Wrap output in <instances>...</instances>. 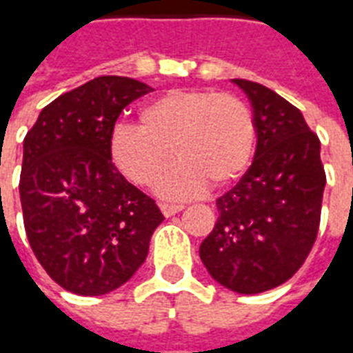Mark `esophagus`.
<instances>
[{
  "mask_svg": "<svg viewBox=\"0 0 353 353\" xmlns=\"http://www.w3.org/2000/svg\"><path fill=\"white\" fill-rule=\"evenodd\" d=\"M183 208V204H168V202H164V204H161V212L166 215V217H172V215L179 214Z\"/></svg>",
  "mask_w": 353,
  "mask_h": 353,
  "instance_id": "1",
  "label": "esophagus"
}]
</instances>
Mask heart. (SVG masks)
<instances>
[{
    "label": "heart",
    "instance_id": "1",
    "mask_svg": "<svg viewBox=\"0 0 353 353\" xmlns=\"http://www.w3.org/2000/svg\"><path fill=\"white\" fill-rule=\"evenodd\" d=\"M257 139L248 101L214 88H176L157 96L139 111V124L119 123L109 151L119 172L149 187L176 153L157 191L164 199L196 196L208 187L236 181L252 162Z\"/></svg>",
    "mask_w": 353,
    "mask_h": 353
}]
</instances>
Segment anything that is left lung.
I'll return each mask as SVG.
<instances>
[{
	"mask_svg": "<svg viewBox=\"0 0 353 353\" xmlns=\"http://www.w3.org/2000/svg\"><path fill=\"white\" fill-rule=\"evenodd\" d=\"M252 103L257 147L250 170L217 199L200 259L223 288L255 295L288 281L316 242L325 189L319 139L303 113L259 83L232 79Z\"/></svg>",
	"mask_w": 353,
	"mask_h": 353,
	"instance_id": "obj_1",
	"label": "left lung"
}]
</instances>
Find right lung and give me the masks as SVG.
I'll return each mask as SVG.
<instances>
[{
    "instance_id": "right-lung-1",
    "label": "right lung",
    "mask_w": 353,
    "mask_h": 353,
    "mask_svg": "<svg viewBox=\"0 0 353 353\" xmlns=\"http://www.w3.org/2000/svg\"><path fill=\"white\" fill-rule=\"evenodd\" d=\"M149 92L141 81L101 75L50 101L24 138L26 236L50 278L75 295H105L126 283L164 221L109 151L121 111Z\"/></svg>"
}]
</instances>
